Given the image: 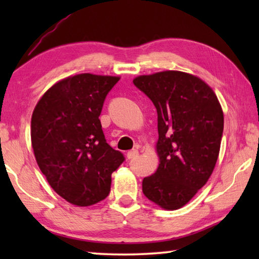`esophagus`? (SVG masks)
Instances as JSON below:
<instances>
[{"mask_svg": "<svg viewBox=\"0 0 259 259\" xmlns=\"http://www.w3.org/2000/svg\"><path fill=\"white\" fill-rule=\"evenodd\" d=\"M138 155V151L137 150H131L128 153H126V159H134Z\"/></svg>", "mask_w": 259, "mask_h": 259, "instance_id": "esophagus-1", "label": "esophagus"}]
</instances>
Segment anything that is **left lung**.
<instances>
[{"instance_id": "obj_1", "label": "left lung", "mask_w": 259, "mask_h": 259, "mask_svg": "<svg viewBox=\"0 0 259 259\" xmlns=\"http://www.w3.org/2000/svg\"><path fill=\"white\" fill-rule=\"evenodd\" d=\"M157 112L159 166L143 181V193L165 210H177L207 184L216 165L224 114L216 94L200 77L163 71L134 78Z\"/></svg>"}]
</instances>
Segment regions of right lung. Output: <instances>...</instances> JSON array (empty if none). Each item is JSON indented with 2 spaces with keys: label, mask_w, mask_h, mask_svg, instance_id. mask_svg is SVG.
Instances as JSON below:
<instances>
[{
  "label": "right lung",
  "mask_w": 259,
  "mask_h": 259,
  "mask_svg": "<svg viewBox=\"0 0 259 259\" xmlns=\"http://www.w3.org/2000/svg\"><path fill=\"white\" fill-rule=\"evenodd\" d=\"M119 76L83 73L48 89L32 114L35 159L57 194L89 207L109 194L112 174L124 161L106 143L99 115Z\"/></svg>",
  "instance_id": "add662e5"
}]
</instances>
